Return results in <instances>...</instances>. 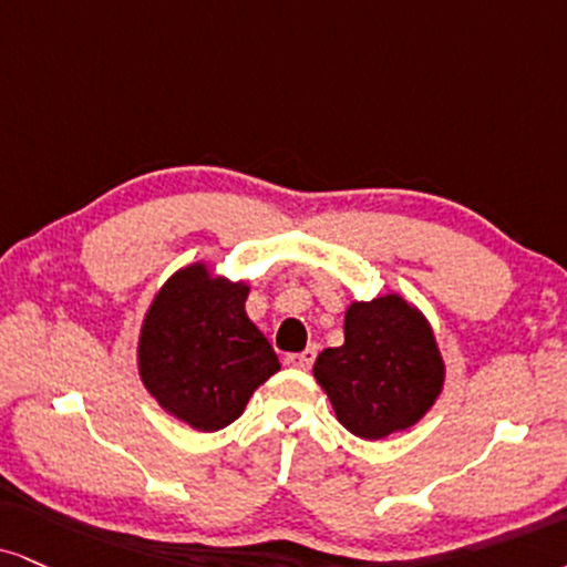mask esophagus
Instances as JSON below:
<instances>
[{"mask_svg": "<svg viewBox=\"0 0 567 567\" xmlns=\"http://www.w3.org/2000/svg\"><path fill=\"white\" fill-rule=\"evenodd\" d=\"M316 358H318V349L316 347H307V349H302V352H297V354H286V365L307 370V368L312 365V362H316Z\"/></svg>", "mask_w": 567, "mask_h": 567, "instance_id": "1", "label": "esophagus"}]
</instances>
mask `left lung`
<instances>
[{
  "label": "left lung",
  "mask_w": 567,
  "mask_h": 567,
  "mask_svg": "<svg viewBox=\"0 0 567 567\" xmlns=\"http://www.w3.org/2000/svg\"><path fill=\"white\" fill-rule=\"evenodd\" d=\"M312 373L339 423L375 442L421 421L442 391L444 362L421 312L389 295L349 307L344 344L323 349Z\"/></svg>",
  "instance_id": "obj_1"
}]
</instances>
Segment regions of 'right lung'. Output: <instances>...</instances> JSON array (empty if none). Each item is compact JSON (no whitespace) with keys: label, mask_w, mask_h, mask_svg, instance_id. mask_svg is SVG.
Segmentation results:
<instances>
[{"label":"right lung","mask_w":567,"mask_h":567,"mask_svg":"<svg viewBox=\"0 0 567 567\" xmlns=\"http://www.w3.org/2000/svg\"><path fill=\"white\" fill-rule=\"evenodd\" d=\"M249 289L188 265L146 312L138 373L163 408L197 431H220L276 373L270 341L244 312Z\"/></svg>","instance_id":"add662e5"}]
</instances>
